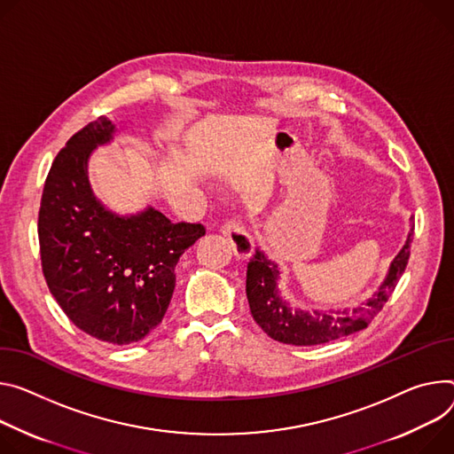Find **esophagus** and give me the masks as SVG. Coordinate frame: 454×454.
<instances>
[{
    "instance_id": "obj_1",
    "label": "esophagus",
    "mask_w": 454,
    "mask_h": 454,
    "mask_svg": "<svg viewBox=\"0 0 454 454\" xmlns=\"http://www.w3.org/2000/svg\"><path fill=\"white\" fill-rule=\"evenodd\" d=\"M221 231L224 233V237H228V240L233 246V252L239 259H248L252 257V254L255 252V242L252 239V235L246 231L239 223L235 221H228L223 224Z\"/></svg>"
}]
</instances>
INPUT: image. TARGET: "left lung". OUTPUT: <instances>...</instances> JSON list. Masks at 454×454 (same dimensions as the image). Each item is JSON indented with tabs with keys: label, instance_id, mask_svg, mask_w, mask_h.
<instances>
[{
	"label": "left lung",
	"instance_id": "obj_1",
	"mask_svg": "<svg viewBox=\"0 0 454 454\" xmlns=\"http://www.w3.org/2000/svg\"><path fill=\"white\" fill-rule=\"evenodd\" d=\"M409 226L402 250L391 261L379 290L355 308L306 311L292 306L282 299L278 290L280 266L259 248L246 271V297L250 302L252 317L273 340L294 346L325 344L362 332L384 308L407 266L409 246L413 240V224L409 223Z\"/></svg>",
	"mask_w": 454,
	"mask_h": 454
}]
</instances>
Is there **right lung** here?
I'll return each instance as SVG.
<instances>
[{"instance_id":"right-lung-1","label":"right lung","mask_w":454,"mask_h":454,"mask_svg":"<svg viewBox=\"0 0 454 454\" xmlns=\"http://www.w3.org/2000/svg\"><path fill=\"white\" fill-rule=\"evenodd\" d=\"M117 136L103 115L68 139L45 181L37 235L47 286L65 315L87 335L127 346L160 324L176 264L206 231L174 224L150 204L117 214L94 193L90 157Z\"/></svg>"}]
</instances>
